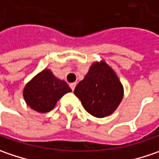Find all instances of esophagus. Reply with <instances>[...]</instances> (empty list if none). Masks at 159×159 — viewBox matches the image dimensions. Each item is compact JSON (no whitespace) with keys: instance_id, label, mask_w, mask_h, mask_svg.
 Here are the masks:
<instances>
[{"instance_id":"esophagus-1","label":"esophagus","mask_w":159,"mask_h":159,"mask_svg":"<svg viewBox=\"0 0 159 159\" xmlns=\"http://www.w3.org/2000/svg\"><path fill=\"white\" fill-rule=\"evenodd\" d=\"M75 85H76V84H75V83H72V84H69V86H70V88H71V90H72V91L75 90Z\"/></svg>"}]
</instances>
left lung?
I'll return each mask as SVG.
<instances>
[{"mask_svg":"<svg viewBox=\"0 0 159 159\" xmlns=\"http://www.w3.org/2000/svg\"><path fill=\"white\" fill-rule=\"evenodd\" d=\"M74 93L84 109L96 117L111 115L122 101L124 88L114 70L106 62H95Z\"/></svg>","mask_w":159,"mask_h":159,"instance_id":"8db88e82","label":"left lung"}]
</instances>
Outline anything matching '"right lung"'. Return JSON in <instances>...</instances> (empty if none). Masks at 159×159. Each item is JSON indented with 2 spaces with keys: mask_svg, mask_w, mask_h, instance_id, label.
<instances>
[{
  "mask_svg": "<svg viewBox=\"0 0 159 159\" xmlns=\"http://www.w3.org/2000/svg\"><path fill=\"white\" fill-rule=\"evenodd\" d=\"M71 89L65 81L58 79L49 69H44L26 84L23 96L32 109L46 113L55 107L58 100Z\"/></svg>",
  "mask_w": 159,
  "mask_h": 159,
  "instance_id": "1",
  "label": "right lung"
}]
</instances>
